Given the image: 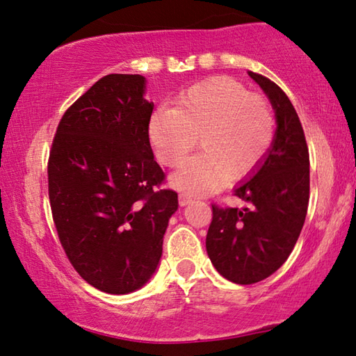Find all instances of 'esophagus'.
<instances>
[{"label": "esophagus", "mask_w": 356, "mask_h": 356, "mask_svg": "<svg viewBox=\"0 0 356 356\" xmlns=\"http://www.w3.org/2000/svg\"><path fill=\"white\" fill-rule=\"evenodd\" d=\"M190 202H191V197L188 195H185V193H180V195H179V204H180V206L185 207L186 204H190Z\"/></svg>", "instance_id": "34e87169"}]
</instances>
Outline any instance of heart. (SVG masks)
Listing matches in <instances>:
<instances>
[{"instance_id":"b5f03b06","label":"heart","mask_w":356,"mask_h":356,"mask_svg":"<svg viewBox=\"0 0 356 356\" xmlns=\"http://www.w3.org/2000/svg\"><path fill=\"white\" fill-rule=\"evenodd\" d=\"M197 138L202 152L171 177L188 195L221 188L229 176H248L262 163L275 138L272 108L243 84L213 76L186 89L174 108H160L149 120V140L165 166L184 163Z\"/></svg>"}]
</instances>
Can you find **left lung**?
<instances>
[{"label":"left lung","mask_w":356,"mask_h":356,"mask_svg":"<svg viewBox=\"0 0 356 356\" xmlns=\"http://www.w3.org/2000/svg\"><path fill=\"white\" fill-rule=\"evenodd\" d=\"M248 74L267 94L278 127L262 163L234 190L248 207L212 204L207 254L216 272L236 284L268 278L287 261L309 202V152L298 114L278 84Z\"/></svg>","instance_id":"left-lung-1"}]
</instances>
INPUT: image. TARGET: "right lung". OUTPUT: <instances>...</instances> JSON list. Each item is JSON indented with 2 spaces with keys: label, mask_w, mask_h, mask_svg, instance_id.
Wrapping results in <instances>:
<instances>
[{
  "label": "right lung",
  "mask_w": 356,
  "mask_h": 356,
  "mask_svg": "<svg viewBox=\"0 0 356 356\" xmlns=\"http://www.w3.org/2000/svg\"><path fill=\"white\" fill-rule=\"evenodd\" d=\"M146 78L111 74L59 120L48 159V196L59 242L81 278L130 293L155 273L179 201L156 190L165 172L149 141Z\"/></svg>",
  "instance_id": "obj_1"
}]
</instances>
